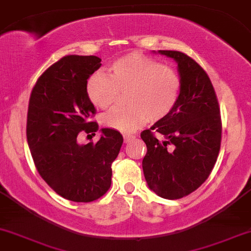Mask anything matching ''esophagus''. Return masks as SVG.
<instances>
[{
  "label": "esophagus",
  "mask_w": 251,
  "mask_h": 251,
  "mask_svg": "<svg viewBox=\"0 0 251 251\" xmlns=\"http://www.w3.org/2000/svg\"><path fill=\"white\" fill-rule=\"evenodd\" d=\"M135 138V135H133V134H129V133H125L124 134V143H129L131 142V140H133Z\"/></svg>",
  "instance_id": "34e87169"
}]
</instances>
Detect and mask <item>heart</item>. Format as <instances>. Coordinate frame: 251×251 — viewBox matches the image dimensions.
I'll use <instances>...</instances> for the list:
<instances>
[{"label": "heart", "mask_w": 251, "mask_h": 251, "mask_svg": "<svg viewBox=\"0 0 251 251\" xmlns=\"http://www.w3.org/2000/svg\"><path fill=\"white\" fill-rule=\"evenodd\" d=\"M109 76L96 72L88 77V99L99 108L117 102L119 93L127 92V107L114 108L102 122L109 128L133 132L148 123L159 122L174 111L180 97L181 79L177 71L140 53L119 57L108 67Z\"/></svg>", "instance_id": "1"}]
</instances>
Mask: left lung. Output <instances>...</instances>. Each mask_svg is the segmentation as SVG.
<instances>
[{
    "mask_svg": "<svg viewBox=\"0 0 251 251\" xmlns=\"http://www.w3.org/2000/svg\"><path fill=\"white\" fill-rule=\"evenodd\" d=\"M159 53L178 63L181 91L174 111L140 133L148 148L143 171L152 191L179 200L200 188L214 169L221 149V111L211 80L194 59L178 50Z\"/></svg>",
    "mask_w": 251,
    "mask_h": 251,
    "instance_id": "left-lung-1",
    "label": "left lung"
}]
</instances>
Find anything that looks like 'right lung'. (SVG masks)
Listing matches in <instances>:
<instances>
[{
  "label": "right lung",
  "instance_id": "add662e5",
  "mask_svg": "<svg viewBox=\"0 0 251 251\" xmlns=\"http://www.w3.org/2000/svg\"><path fill=\"white\" fill-rule=\"evenodd\" d=\"M94 55H67L37 79L27 114V140L43 180L68 201H97L111 186L112 163L119 154L123 135L101 128L97 143H77L80 132L96 134L98 124L86 83L101 66Z\"/></svg>",
  "mask_w": 251,
  "mask_h": 251
}]
</instances>
